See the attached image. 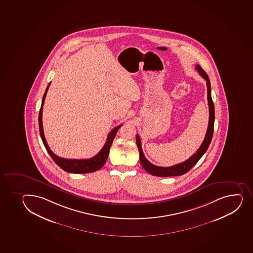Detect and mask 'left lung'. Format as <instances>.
Here are the masks:
<instances>
[{
    "label": "left lung",
    "instance_id": "left-lung-1",
    "mask_svg": "<svg viewBox=\"0 0 253 253\" xmlns=\"http://www.w3.org/2000/svg\"><path fill=\"white\" fill-rule=\"evenodd\" d=\"M196 69L200 74V76L207 81V87H208V101L209 107V127L207 130L206 136L204 138L203 143L201 144L200 148L197 150L195 154H193L189 159L186 161L182 162L181 164H175L171 167H159L148 161L143 154L142 147H141V141L139 136H136V143L139 151V159H140L141 165L147 172L150 174L157 176V177H171V176H179V175L185 174L192 168L198 163V160L202 158L203 154H205L207 149H209L210 143H211L212 135H213L214 119H215V112H214V104L211 99V84L209 76L206 72L203 71L200 65H196Z\"/></svg>",
    "mask_w": 253,
    "mask_h": 253
}]
</instances>
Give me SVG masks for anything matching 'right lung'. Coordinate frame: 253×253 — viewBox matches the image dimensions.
Listing matches in <instances>:
<instances>
[{
	"instance_id": "1",
	"label": "right lung",
	"mask_w": 253,
	"mask_h": 253,
	"mask_svg": "<svg viewBox=\"0 0 253 253\" xmlns=\"http://www.w3.org/2000/svg\"><path fill=\"white\" fill-rule=\"evenodd\" d=\"M50 82L47 86L46 89L44 91V95L42 98V106L40 109L39 112V128L40 134H41V138H42V142L44 143V148L46 149L48 154H50V156L52 158L53 160L55 161V164H57L58 166L62 169L64 171L68 172H72V173H89V172H95L99 169L103 167V165L105 164L108 156H109V153H110V147L112 144L113 140L115 138L118 130L120 129V127L122 125H119L117 127H115L107 137V140L104 143V147L102 148L101 150L91 159H63L60 157H58L55 155L50 148L47 144L46 140L44 138V131H43V126H42V110H43V105H44V99L46 96L47 91L49 89Z\"/></svg>"
}]
</instances>
